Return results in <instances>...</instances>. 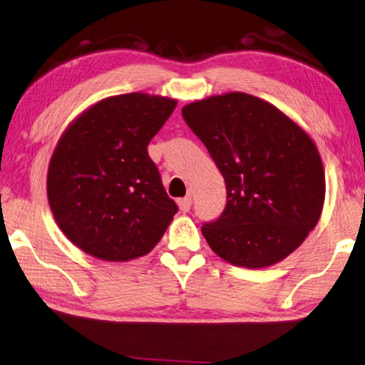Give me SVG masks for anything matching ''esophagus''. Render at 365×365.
<instances>
[{"label": "esophagus", "instance_id": "esophagus-1", "mask_svg": "<svg viewBox=\"0 0 365 365\" xmlns=\"http://www.w3.org/2000/svg\"><path fill=\"white\" fill-rule=\"evenodd\" d=\"M177 202H178V207H180L182 212H190L191 204H192V197L188 195V196L182 197V199H178Z\"/></svg>", "mask_w": 365, "mask_h": 365}]
</instances>
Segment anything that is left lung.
Segmentation results:
<instances>
[{
	"label": "left lung",
	"instance_id": "obj_1",
	"mask_svg": "<svg viewBox=\"0 0 365 365\" xmlns=\"http://www.w3.org/2000/svg\"><path fill=\"white\" fill-rule=\"evenodd\" d=\"M182 115L226 183L223 213L201 227L207 244L240 267L287 258L323 210L324 170L313 140L275 106L247 93L191 103Z\"/></svg>",
	"mask_w": 365,
	"mask_h": 365
}]
</instances>
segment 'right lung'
Returning a JSON list of instances; mask_svg holds the SVG:
<instances>
[{
    "label": "right lung",
    "instance_id": "right-lung-1",
    "mask_svg": "<svg viewBox=\"0 0 365 365\" xmlns=\"http://www.w3.org/2000/svg\"><path fill=\"white\" fill-rule=\"evenodd\" d=\"M175 106L145 93L106 98L61 135L48 164V204L60 230L85 253L130 261L166 232L178 207L147 147Z\"/></svg>",
    "mask_w": 365,
    "mask_h": 365
}]
</instances>
